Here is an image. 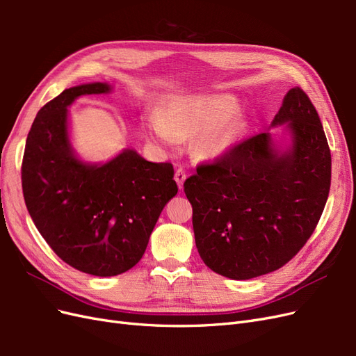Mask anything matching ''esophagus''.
<instances>
[{
  "mask_svg": "<svg viewBox=\"0 0 356 356\" xmlns=\"http://www.w3.org/2000/svg\"><path fill=\"white\" fill-rule=\"evenodd\" d=\"M186 178H187V174H186V170L184 169H177V172H175V181H177V184H178V187H179V190L184 187V181H186Z\"/></svg>",
  "mask_w": 356,
  "mask_h": 356,
  "instance_id": "34e87169",
  "label": "esophagus"
}]
</instances>
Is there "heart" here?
I'll return each instance as SVG.
<instances>
[{"label":"heart","mask_w":356,"mask_h":356,"mask_svg":"<svg viewBox=\"0 0 356 356\" xmlns=\"http://www.w3.org/2000/svg\"><path fill=\"white\" fill-rule=\"evenodd\" d=\"M236 111L238 102L227 95L184 96L172 101L165 114L148 113L143 127L147 139L161 147H174L179 138L199 135L196 152L202 157L217 159L238 138Z\"/></svg>","instance_id":"1"}]
</instances>
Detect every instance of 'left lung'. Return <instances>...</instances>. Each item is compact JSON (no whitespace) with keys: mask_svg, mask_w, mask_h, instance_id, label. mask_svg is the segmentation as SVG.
<instances>
[{"mask_svg":"<svg viewBox=\"0 0 356 356\" xmlns=\"http://www.w3.org/2000/svg\"><path fill=\"white\" fill-rule=\"evenodd\" d=\"M291 144L258 134L184 182L199 255L211 270L246 281L281 268L315 232L330 193L331 153L309 96L291 89L272 127Z\"/></svg>","mask_w":356,"mask_h":356,"instance_id":"obj_1","label":"left lung"}]
</instances>
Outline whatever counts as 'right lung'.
Returning <instances> with one entry per match:
<instances>
[{
  "mask_svg": "<svg viewBox=\"0 0 356 356\" xmlns=\"http://www.w3.org/2000/svg\"><path fill=\"white\" fill-rule=\"evenodd\" d=\"M111 92L106 83L63 90L38 111L26 138L22 188L28 212L60 260L93 276H115L141 260L165 204L178 193L170 163L135 149L102 165L75 156L68 106L83 95Z\"/></svg>",
  "mask_w": 356,
  "mask_h": 356,
  "instance_id": "obj_1",
  "label": "right lung"
}]
</instances>
